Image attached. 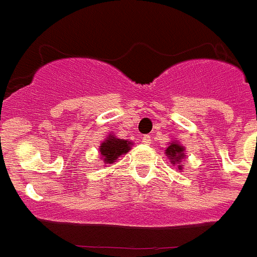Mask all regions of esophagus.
Segmentation results:
<instances>
[{"label":"esophagus","instance_id":"1","mask_svg":"<svg viewBox=\"0 0 257 257\" xmlns=\"http://www.w3.org/2000/svg\"><path fill=\"white\" fill-rule=\"evenodd\" d=\"M142 142H144L145 145H149V144L152 142V137H150V136H144V137H142Z\"/></svg>","mask_w":257,"mask_h":257}]
</instances>
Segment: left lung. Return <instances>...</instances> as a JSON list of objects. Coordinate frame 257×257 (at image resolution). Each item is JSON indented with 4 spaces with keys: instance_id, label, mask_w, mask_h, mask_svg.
<instances>
[{
    "instance_id": "8db88e82",
    "label": "left lung",
    "mask_w": 257,
    "mask_h": 257,
    "mask_svg": "<svg viewBox=\"0 0 257 257\" xmlns=\"http://www.w3.org/2000/svg\"><path fill=\"white\" fill-rule=\"evenodd\" d=\"M184 152L185 148L180 144V142L176 141V140L170 142L169 146H167L165 150V154L166 157L170 159V163H171L172 166H176L178 170H180V171H182L183 166H184V163H182L183 159L185 158Z\"/></svg>"
}]
</instances>
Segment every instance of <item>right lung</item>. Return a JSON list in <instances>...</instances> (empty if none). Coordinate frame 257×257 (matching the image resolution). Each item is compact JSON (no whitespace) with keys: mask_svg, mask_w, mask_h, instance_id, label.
I'll use <instances>...</instances> for the list:
<instances>
[{"mask_svg":"<svg viewBox=\"0 0 257 257\" xmlns=\"http://www.w3.org/2000/svg\"><path fill=\"white\" fill-rule=\"evenodd\" d=\"M132 141L120 140L113 133H109L107 139L103 140L100 146H99V154H100V158L105 165H108V163L111 165V163L116 162L118 157L126 154L132 149Z\"/></svg>","mask_w":257,"mask_h":257,"instance_id":"right-lung-1","label":"right lung"}]
</instances>
